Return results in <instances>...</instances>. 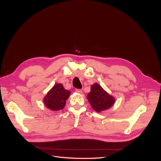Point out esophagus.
Segmentation results:
<instances>
[{
	"instance_id": "1",
	"label": "esophagus",
	"mask_w": 161,
	"mask_h": 161,
	"mask_svg": "<svg viewBox=\"0 0 161 161\" xmlns=\"http://www.w3.org/2000/svg\"><path fill=\"white\" fill-rule=\"evenodd\" d=\"M75 92H78V93H82V90L81 89H76Z\"/></svg>"
}]
</instances>
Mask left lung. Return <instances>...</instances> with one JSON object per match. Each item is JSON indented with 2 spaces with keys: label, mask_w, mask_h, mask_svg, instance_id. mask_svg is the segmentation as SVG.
I'll return each mask as SVG.
<instances>
[{
  "label": "left lung",
  "mask_w": 161,
  "mask_h": 161,
  "mask_svg": "<svg viewBox=\"0 0 161 161\" xmlns=\"http://www.w3.org/2000/svg\"><path fill=\"white\" fill-rule=\"evenodd\" d=\"M91 107L100 112L110 108L115 102L114 98L101 87L97 83L91 86V92L87 97Z\"/></svg>",
  "instance_id": "8db88e82"
}]
</instances>
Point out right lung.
<instances>
[{"label":"right lung","instance_id":"obj_1","mask_svg":"<svg viewBox=\"0 0 161 161\" xmlns=\"http://www.w3.org/2000/svg\"><path fill=\"white\" fill-rule=\"evenodd\" d=\"M70 92L66 90L62 84H56L44 97V103L50 109L58 111L62 109L66 103V100L69 97Z\"/></svg>","mask_w":161,"mask_h":161}]
</instances>
